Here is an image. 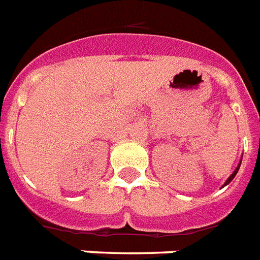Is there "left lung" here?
Returning <instances> with one entry per match:
<instances>
[{
    "label": "left lung",
    "mask_w": 260,
    "mask_h": 260,
    "mask_svg": "<svg viewBox=\"0 0 260 260\" xmlns=\"http://www.w3.org/2000/svg\"><path fill=\"white\" fill-rule=\"evenodd\" d=\"M240 164H242V161H240V162H239V165H238V166H236V169H235V170H234V173H232V174H231V176H230V177H228V178H227V181L224 182V185H223V186H221V188H224V186H225V185H228V184H230V182H231V181H232V180H234V177H235V176H236V173H238V170H239V168H240Z\"/></svg>",
    "instance_id": "obj_1"
}]
</instances>
